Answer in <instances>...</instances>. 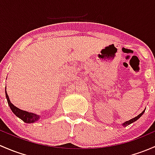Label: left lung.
Instances as JSON below:
<instances>
[{
    "instance_id": "left-lung-1",
    "label": "left lung",
    "mask_w": 155,
    "mask_h": 155,
    "mask_svg": "<svg viewBox=\"0 0 155 155\" xmlns=\"http://www.w3.org/2000/svg\"><path fill=\"white\" fill-rule=\"evenodd\" d=\"M144 112H145V110H144L143 111V112H142L141 113H140V115H138V116H136V117H135V118H134V119H130V120H129V121H127V122H125V123H123V124H122V125H123V126H125H125H127V125H130V124L133 123V122H136V121L137 120V119H140V118L141 117V116H142V115H143V113H144Z\"/></svg>"
}]
</instances>
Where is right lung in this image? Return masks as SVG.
<instances>
[{"label": "right lung", "instance_id": "right-lung-1", "mask_svg": "<svg viewBox=\"0 0 155 155\" xmlns=\"http://www.w3.org/2000/svg\"><path fill=\"white\" fill-rule=\"evenodd\" d=\"M5 92H6V99H7L8 104H9L11 110L12 111V113H13L17 117H18L19 119H21L22 121L26 122V123H33V122H36V121H38L39 119H40L39 115H36L35 114V113H29V112H27V111L22 110H20L19 108L16 107L15 106H14V105L10 102V100H9V96H8L6 91H5Z\"/></svg>", "mask_w": 155, "mask_h": 155}]
</instances>
